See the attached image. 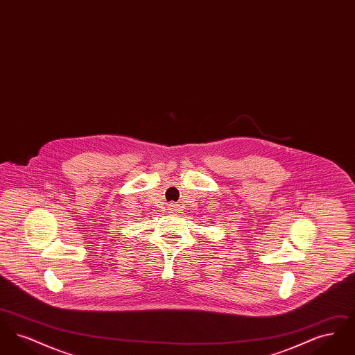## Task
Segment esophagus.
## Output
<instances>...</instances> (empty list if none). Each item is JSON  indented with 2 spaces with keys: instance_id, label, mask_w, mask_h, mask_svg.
I'll use <instances>...</instances> for the list:
<instances>
[{
  "instance_id": "esophagus-1",
  "label": "esophagus",
  "mask_w": 355,
  "mask_h": 355,
  "mask_svg": "<svg viewBox=\"0 0 355 355\" xmlns=\"http://www.w3.org/2000/svg\"><path fill=\"white\" fill-rule=\"evenodd\" d=\"M168 210H169L170 213H177V211L180 210V205H177V203H169Z\"/></svg>"
}]
</instances>
